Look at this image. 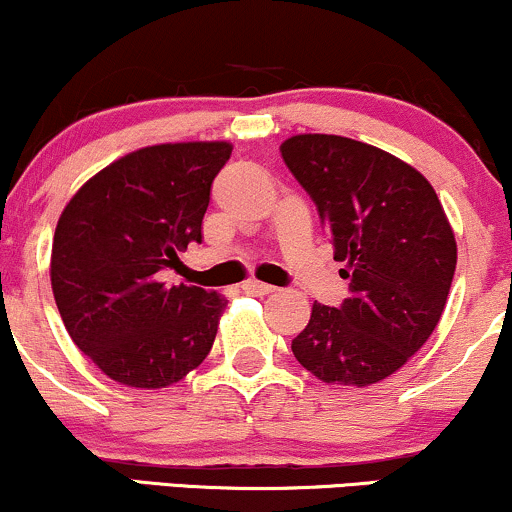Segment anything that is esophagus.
<instances>
[{
  "label": "esophagus",
  "mask_w": 512,
  "mask_h": 512,
  "mask_svg": "<svg viewBox=\"0 0 512 512\" xmlns=\"http://www.w3.org/2000/svg\"><path fill=\"white\" fill-rule=\"evenodd\" d=\"M242 290L246 294H256V297H263V294H273L275 287L266 285V282H258V280H246L242 285Z\"/></svg>",
  "instance_id": "esophagus-1"
}]
</instances>
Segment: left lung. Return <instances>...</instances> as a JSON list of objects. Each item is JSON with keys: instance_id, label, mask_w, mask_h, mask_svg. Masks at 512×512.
Returning a JSON list of instances; mask_svg holds the SVG:
<instances>
[{"instance_id": "1", "label": "left lung", "mask_w": 512, "mask_h": 512, "mask_svg": "<svg viewBox=\"0 0 512 512\" xmlns=\"http://www.w3.org/2000/svg\"><path fill=\"white\" fill-rule=\"evenodd\" d=\"M280 153L350 280L338 309L314 302L294 357L328 386L383 381L422 350L446 309L458 263L446 210L422 172L369 143L299 134Z\"/></svg>"}]
</instances>
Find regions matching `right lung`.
Returning <instances> with one entry per match:
<instances>
[{"mask_svg": "<svg viewBox=\"0 0 512 512\" xmlns=\"http://www.w3.org/2000/svg\"><path fill=\"white\" fill-rule=\"evenodd\" d=\"M230 153L227 141L134 150L90 177L59 215L54 302L78 350L122 386H172L213 347L227 299L165 285L160 270L201 244L210 184Z\"/></svg>", "mask_w": 512, "mask_h": 512, "instance_id": "add662e5", "label": "right lung"}]
</instances>
